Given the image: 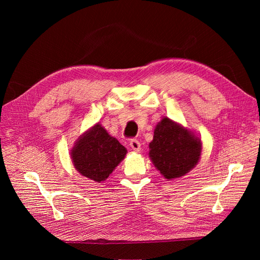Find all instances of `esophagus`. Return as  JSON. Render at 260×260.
<instances>
[{
  "instance_id": "34e87169",
  "label": "esophagus",
  "mask_w": 260,
  "mask_h": 260,
  "mask_svg": "<svg viewBox=\"0 0 260 260\" xmlns=\"http://www.w3.org/2000/svg\"><path fill=\"white\" fill-rule=\"evenodd\" d=\"M130 147L133 149V151L139 152L141 149V144L138 140H131L130 141Z\"/></svg>"
}]
</instances>
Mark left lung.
Instances as JSON below:
<instances>
[{
  "label": "left lung",
  "instance_id": "1",
  "mask_svg": "<svg viewBox=\"0 0 260 260\" xmlns=\"http://www.w3.org/2000/svg\"><path fill=\"white\" fill-rule=\"evenodd\" d=\"M149 158L167 180L183 177L198 165L202 142L192 131L165 117L154 130Z\"/></svg>",
  "mask_w": 260,
  "mask_h": 260
}]
</instances>
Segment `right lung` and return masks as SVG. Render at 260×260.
<instances>
[{"instance_id":"1","label":"right lung","mask_w":260,"mask_h":260,"mask_svg":"<svg viewBox=\"0 0 260 260\" xmlns=\"http://www.w3.org/2000/svg\"><path fill=\"white\" fill-rule=\"evenodd\" d=\"M125 154V147L100 123L81 135L70 152L77 171L98 183L109 177Z\"/></svg>"}]
</instances>
